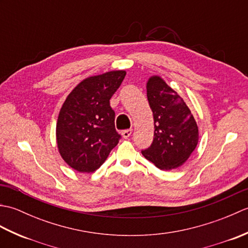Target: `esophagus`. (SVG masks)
<instances>
[{"instance_id":"34e87169","label":"esophagus","mask_w":248,"mask_h":248,"mask_svg":"<svg viewBox=\"0 0 248 248\" xmlns=\"http://www.w3.org/2000/svg\"><path fill=\"white\" fill-rule=\"evenodd\" d=\"M123 136H124V139H129L130 136H131V134H132V129H127V130H124L123 131Z\"/></svg>"}]
</instances>
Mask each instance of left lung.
Returning <instances> with one entry per match:
<instances>
[{
	"mask_svg": "<svg viewBox=\"0 0 248 248\" xmlns=\"http://www.w3.org/2000/svg\"><path fill=\"white\" fill-rule=\"evenodd\" d=\"M146 88L154 114L155 138L141 155L162 170H175L196 148L197 124L183 99L161 77L149 78Z\"/></svg>",
	"mask_w": 248,
	"mask_h": 248,
	"instance_id": "1",
	"label": "left lung"
}]
</instances>
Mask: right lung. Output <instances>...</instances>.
I'll list each match as a JSON object with an SVG mask.
<instances>
[{
  "label": "right lung",
  "instance_id": "1",
  "mask_svg": "<svg viewBox=\"0 0 248 248\" xmlns=\"http://www.w3.org/2000/svg\"><path fill=\"white\" fill-rule=\"evenodd\" d=\"M124 77V70L89 77L72 89L62 104L56 124L57 147L75 170H97L118 144L121 136L115 129L109 99Z\"/></svg>",
  "mask_w": 248,
  "mask_h": 248
}]
</instances>
